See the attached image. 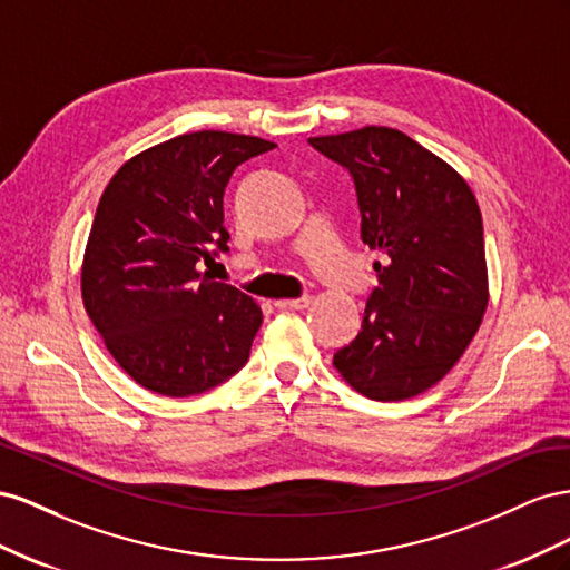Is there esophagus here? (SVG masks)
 Here are the masks:
<instances>
[{"mask_svg":"<svg viewBox=\"0 0 570 570\" xmlns=\"http://www.w3.org/2000/svg\"><path fill=\"white\" fill-rule=\"evenodd\" d=\"M313 303L311 296H303V298H279L274 301V305L279 307V311H305L307 305Z\"/></svg>","mask_w":570,"mask_h":570,"instance_id":"1","label":"esophagus"}]
</instances>
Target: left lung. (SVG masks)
Masks as SVG:
<instances>
[{
    "instance_id": "8db88e82",
    "label": "left lung",
    "mask_w": 570,
    "mask_h": 570,
    "mask_svg": "<svg viewBox=\"0 0 570 570\" xmlns=\"http://www.w3.org/2000/svg\"><path fill=\"white\" fill-rule=\"evenodd\" d=\"M307 140L351 171L361 238L382 255L363 330L334 353V367L372 401L428 392L459 363L490 303L475 193L449 161L396 128Z\"/></svg>"
}]
</instances>
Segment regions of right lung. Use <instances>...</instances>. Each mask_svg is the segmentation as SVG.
I'll list each match as a JSON object with an SVG mask.
<instances>
[{
	"label": "right lung",
	"mask_w": 570,
	"mask_h": 570,
	"mask_svg": "<svg viewBox=\"0 0 570 570\" xmlns=\"http://www.w3.org/2000/svg\"><path fill=\"white\" fill-rule=\"evenodd\" d=\"M276 148L229 131L176 136L109 178L80 265V296L114 361L148 392L193 396L246 365L263 322L243 291L203 276L229 250L224 190L243 161Z\"/></svg>",
	"instance_id": "add662e5"
}]
</instances>
